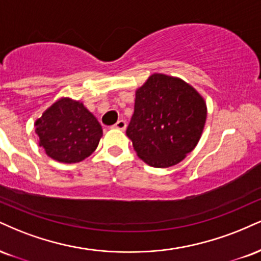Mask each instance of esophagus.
Wrapping results in <instances>:
<instances>
[{
	"instance_id": "34e87169",
	"label": "esophagus",
	"mask_w": 261,
	"mask_h": 261,
	"mask_svg": "<svg viewBox=\"0 0 261 261\" xmlns=\"http://www.w3.org/2000/svg\"><path fill=\"white\" fill-rule=\"evenodd\" d=\"M114 127H115V128H118V130L124 131L125 128H126V121L122 120V119H121V120H118V121H117V124L114 125Z\"/></svg>"
}]
</instances>
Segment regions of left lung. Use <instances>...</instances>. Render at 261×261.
<instances>
[{"instance_id":"1","label":"left lung","mask_w":261,"mask_h":261,"mask_svg":"<svg viewBox=\"0 0 261 261\" xmlns=\"http://www.w3.org/2000/svg\"><path fill=\"white\" fill-rule=\"evenodd\" d=\"M205 100L180 77L154 73L136 90L126 135L144 163L169 168L184 161L202 136Z\"/></svg>"}]
</instances>
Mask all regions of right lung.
<instances>
[{"label":"right lung","instance_id":"1","mask_svg":"<svg viewBox=\"0 0 261 261\" xmlns=\"http://www.w3.org/2000/svg\"><path fill=\"white\" fill-rule=\"evenodd\" d=\"M39 144L53 161L79 163L95 152L103 130L79 100L58 99L35 121Z\"/></svg>","mask_w":261,"mask_h":261}]
</instances>
